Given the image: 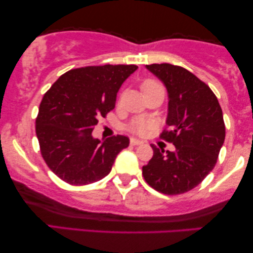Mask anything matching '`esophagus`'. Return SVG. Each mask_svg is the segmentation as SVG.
<instances>
[{"instance_id": "obj_1", "label": "esophagus", "mask_w": 253, "mask_h": 253, "mask_svg": "<svg viewBox=\"0 0 253 253\" xmlns=\"http://www.w3.org/2000/svg\"><path fill=\"white\" fill-rule=\"evenodd\" d=\"M130 144L132 145V146H138V145L144 144V141L137 139V138H130Z\"/></svg>"}]
</instances>
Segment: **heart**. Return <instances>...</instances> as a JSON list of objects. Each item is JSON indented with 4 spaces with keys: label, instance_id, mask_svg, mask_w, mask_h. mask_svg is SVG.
<instances>
[{
    "label": "heart",
    "instance_id": "1",
    "mask_svg": "<svg viewBox=\"0 0 253 253\" xmlns=\"http://www.w3.org/2000/svg\"><path fill=\"white\" fill-rule=\"evenodd\" d=\"M158 85L157 83L153 82V81H146L144 82L143 84H141V91H144L145 88L147 87H151V86H155ZM152 124L151 121H148L146 119H134L132 122L130 123V130L132 131L134 133H138V134H145L147 132V131H150L152 129Z\"/></svg>",
    "mask_w": 253,
    "mask_h": 253
}]
</instances>
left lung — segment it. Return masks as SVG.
Segmentation results:
<instances>
[{
  "mask_svg": "<svg viewBox=\"0 0 253 253\" xmlns=\"http://www.w3.org/2000/svg\"><path fill=\"white\" fill-rule=\"evenodd\" d=\"M146 68L168 92L169 130L161 138L175 146L165 152L152 144L153 157L143 167L148 185L165 195H181L213 170L226 137L222 109L205 83L186 69L169 63Z\"/></svg>",
  "mask_w": 253,
  "mask_h": 253,
  "instance_id": "8db88e82",
  "label": "left lung"
}]
</instances>
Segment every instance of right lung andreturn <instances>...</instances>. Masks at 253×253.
<instances>
[{
	"label": "right lung",
	"mask_w": 253,
	"mask_h": 253,
	"mask_svg": "<svg viewBox=\"0 0 253 253\" xmlns=\"http://www.w3.org/2000/svg\"><path fill=\"white\" fill-rule=\"evenodd\" d=\"M137 65H98L62 75L41 100L36 132L41 155L55 175L71 185L98 182L112 170L129 138H93L99 117L115 108L117 92Z\"/></svg>",
	"instance_id": "add662e5"
}]
</instances>
